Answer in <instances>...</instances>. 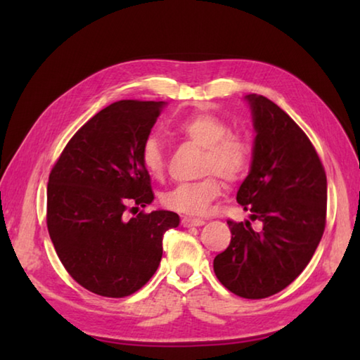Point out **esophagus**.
Masks as SVG:
<instances>
[{
    "label": "esophagus",
    "mask_w": 360,
    "mask_h": 360,
    "mask_svg": "<svg viewBox=\"0 0 360 360\" xmlns=\"http://www.w3.org/2000/svg\"><path fill=\"white\" fill-rule=\"evenodd\" d=\"M182 227H200V225H203L205 221H202V219H193V217H184L181 221Z\"/></svg>",
    "instance_id": "34e87169"
}]
</instances>
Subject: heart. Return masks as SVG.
I'll list each match as a JSON object with an SVG mask.
<instances>
[{
    "label": "heart",
    "instance_id": "heart-1",
    "mask_svg": "<svg viewBox=\"0 0 360 360\" xmlns=\"http://www.w3.org/2000/svg\"><path fill=\"white\" fill-rule=\"evenodd\" d=\"M176 133L203 148L200 173H214L225 181L245 176L251 162V150L245 139L230 135L227 122L211 114H200L179 122ZM141 162L152 178L160 179L165 173V152L158 138L150 136L141 148ZM221 193L219 182L208 176L197 182H184L163 193L162 203L168 210L188 216H202Z\"/></svg>",
    "mask_w": 360,
    "mask_h": 360
}]
</instances>
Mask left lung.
Masks as SVG:
<instances>
[{"instance_id":"8db88e82","label":"left lung","mask_w":360,"mask_h":360,"mask_svg":"<svg viewBox=\"0 0 360 360\" xmlns=\"http://www.w3.org/2000/svg\"><path fill=\"white\" fill-rule=\"evenodd\" d=\"M255 131L251 169L236 192L251 222L229 221L231 240L214 273L243 298H265L294 281L311 260L326 227L327 178L303 130L281 108L251 94Z\"/></svg>"}]
</instances>
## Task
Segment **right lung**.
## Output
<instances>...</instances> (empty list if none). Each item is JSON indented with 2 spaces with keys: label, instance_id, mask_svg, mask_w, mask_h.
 Here are the masks:
<instances>
[{
  "label": "right lung",
  "instance_id": "add662e5",
  "mask_svg": "<svg viewBox=\"0 0 360 360\" xmlns=\"http://www.w3.org/2000/svg\"><path fill=\"white\" fill-rule=\"evenodd\" d=\"M165 101L122 100L95 114L66 144L47 186V229L58 259L94 294L120 298L141 289L162 260L173 211H125L154 202L141 148Z\"/></svg>",
  "mask_w": 360,
  "mask_h": 360
}]
</instances>
